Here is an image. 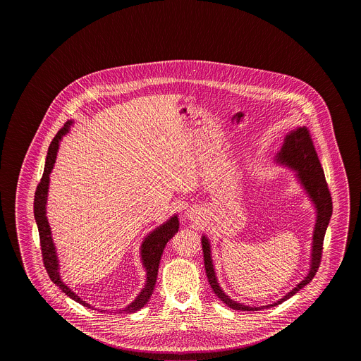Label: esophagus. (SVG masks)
Listing matches in <instances>:
<instances>
[{
	"instance_id": "esophagus-1",
	"label": "esophagus",
	"mask_w": 361,
	"mask_h": 361,
	"mask_svg": "<svg viewBox=\"0 0 361 361\" xmlns=\"http://www.w3.org/2000/svg\"><path fill=\"white\" fill-rule=\"evenodd\" d=\"M189 216H190V215H189Z\"/></svg>"
}]
</instances>
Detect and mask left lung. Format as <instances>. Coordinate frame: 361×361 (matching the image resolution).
Listing matches in <instances>:
<instances>
[{"mask_svg":"<svg viewBox=\"0 0 361 361\" xmlns=\"http://www.w3.org/2000/svg\"><path fill=\"white\" fill-rule=\"evenodd\" d=\"M277 161L281 164H286L291 166L298 172V177L302 183V185L306 188L310 197L312 199L314 204L317 207V224L314 228V238H312V258H311V268H310L307 277L300 281L291 292H288L283 299L276 302L271 306H276L283 303L284 300L290 299L299 290H302L306 284L314 279L315 274L318 272V268L321 265V258H322V249H324V238L326 233L327 224L330 221L331 212H333V202H331V195L327 187L325 173L321 166L319 158L315 152L314 142L310 135L309 128L307 127H299L296 131H292L290 135L286 137V142L283 145L281 152L277 154ZM202 245H203V255H204V267H206V275L208 277V283L212 288V291L216 293V296L226 303L227 307L240 311H257L262 307H250L237 303L231 300L226 293H224L215 277V271L211 259V250H209V243L206 237L202 238ZM269 307V306H267Z\"/></svg>","mask_w":361,"mask_h":361,"instance_id":"1","label":"left lung"}]
</instances>
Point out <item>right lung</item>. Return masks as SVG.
<instances>
[{"mask_svg": "<svg viewBox=\"0 0 361 361\" xmlns=\"http://www.w3.org/2000/svg\"><path fill=\"white\" fill-rule=\"evenodd\" d=\"M69 124L70 121H68L66 126L62 127L56 133V135L52 139L51 145L49 147L44 172H43L42 180L37 184V188L35 192V221H36L37 230H39L43 264H44V268L50 276L52 283L56 284L73 300L78 302L80 305L85 306L87 309H93L90 305H87L80 296H77L74 292L71 291L69 287L61 280L59 272H58V269H59L58 257H56L55 247H54V243H52L51 230H50V224L47 222V216H46V203H47V190H49L50 173H51L52 166H54V162H55V158H56V150H58L59 140L68 133ZM178 224H180L178 218L173 216V218H171V221H168L166 224L155 228L154 231L152 234H149L147 238L143 240V243H142V261H143V267L146 268V275H147L146 286H145L142 292L137 295V299L123 311L135 312L137 310L142 309L149 302L152 293L154 291L157 275H158V267H159L162 252H164L165 245L168 243V240H171L173 235L178 231Z\"/></svg>", "mask_w": 361, "mask_h": 361, "instance_id": "obj_1", "label": "right lung"}]
</instances>
